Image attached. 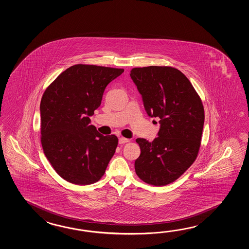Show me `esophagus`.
<instances>
[{
  "mask_svg": "<svg viewBox=\"0 0 249 249\" xmlns=\"http://www.w3.org/2000/svg\"><path fill=\"white\" fill-rule=\"evenodd\" d=\"M128 142H129V139L124 137L119 138V141H118L119 144H124V143Z\"/></svg>",
  "mask_w": 249,
  "mask_h": 249,
  "instance_id": "obj_1",
  "label": "esophagus"
}]
</instances>
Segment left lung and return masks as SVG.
<instances>
[{
  "label": "left lung",
  "instance_id": "obj_1",
  "mask_svg": "<svg viewBox=\"0 0 249 249\" xmlns=\"http://www.w3.org/2000/svg\"><path fill=\"white\" fill-rule=\"evenodd\" d=\"M130 75L147 114L160 118L159 137L152 142L136 140L141 155L135 172L148 184H169L196 160L205 121L201 100L190 80L175 68H135Z\"/></svg>",
  "mask_w": 249,
  "mask_h": 249
}]
</instances>
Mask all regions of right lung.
I'll list each match as a JSON object with an SVG mask.
<instances>
[{
  "instance_id": "right-lung-1",
  "label": "right lung",
  "mask_w": 249,
  "mask_h": 249,
  "mask_svg": "<svg viewBox=\"0 0 249 249\" xmlns=\"http://www.w3.org/2000/svg\"><path fill=\"white\" fill-rule=\"evenodd\" d=\"M124 72L77 64L49 85L40 104L41 142L49 162L64 180L89 185L101 179L116 152V135L90 124L107 85Z\"/></svg>"
}]
</instances>
